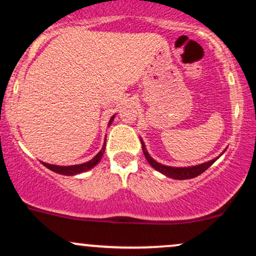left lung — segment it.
<instances>
[{
  "mask_svg": "<svg viewBox=\"0 0 256 256\" xmlns=\"http://www.w3.org/2000/svg\"><path fill=\"white\" fill-rule=\"evenodd\" d=\"M140 143H142L143 152H144V156L146 158V161L149 162V165H150L154 170H156L158 172L162 173L164 176H167V177L173 178V179H178V180H184V179H192V178L198 177V176L201 174V173H204L206 170L208 168V167L212 166L213 164L216 162V161L218 160V158L222 156V155L224 154L226 150V149H224V152H222L219 156L214 158H212V160L207 161V162L200 164V165L186 166V167H173V166L162 165V164L158 162L156 160H154V158L150 156V154H149L148 150H146V144H144V142H143L142 138H140Z\"/></svg>",
  "mask_w": 256,
  "mask_h": 256,
  "instance_id": "8db88e82",
  "label": "left lung"
}]
</instances>
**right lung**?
<instances>
[{
    "instance_id": "right-lung-1",
    "label": "right lung",
    "mask_w": 256,
    "mask_h": 256,
    "mask_svg": "<svg viewBox=\"0 0 256 256\" xmlns=\"http://www.w3.org/2000/svg\"><path fill=\"white\" fill-rule=\"evenodd\" d=\"M114 118H116V114H114V116L110 119V122H108V128L112 125ZM104 149H106V138H104V146H102L101 150H100L98 154L95 155V156L91 158V160L86 161V162H84V164H78V165H72V166H58V165H52V164L43 162V161H40V162H42L43 165L46 167V168H49L50 171L55 172V173H58V174L76 176V174H79V173L90 171L91 168H94V167L98 165L100 161H101L102 156H104Z\"/></svg>"
}]
</instances>
